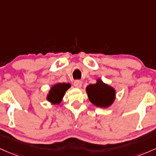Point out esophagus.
I'll list each match as a JSON object with an SVG mask.
<instances>
[{
  "instance_id": "34e87169",
  "label": "esophagus",
  "mask_w": 156,
  "mask_h": 156,
  "mask_svg": "<svg viewBox=\"0 0 156 156\" xmlns=\"http://www.w3.org/2000/svg\"><path fill=\"white\" fill-rule=\"evenodd\" d=\"M82 83L80 80H76V81L74 82V83H73V85H74L75 87H77V88H80V87H82Z\"/></svg>"
}]
</instances>
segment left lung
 I'll return each instance as SVG.
<instances>
[{"label": "left lung", "instance_id": "1", "mask_svg": "<svg viewBox=\"0 0 156 156\" xmlns=\"http://www.w3.org/2000/svg\"><path fill=\"white\" fill-rule=\"evenodd\" d=\"M86 92L92 104L103 108L111 106L116 97L115 89L103 83L100 79L97 80V83L87 86Z\"/></svg>", "mask_w": 156, "mask_h": 156}]
</instances>
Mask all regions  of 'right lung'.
Segmentation results:
<instances>
[{
	"label": "right lung",
	"instance_id": "add662e5",
	"mask_svg": "<svg viewBox=\"0 0 156 156\" xmlns=\"http://www.w3.org/2000/svg\"><path fill=\"white\" fill-rule=\"evenodd\" d=\"M71 87L69 83H57L50 89L47 95V100L52 104H59L63 98L66 90Z\"/></svg>",
	"mask_w": 156,
	"mask_h": 156
}]
</instances>
